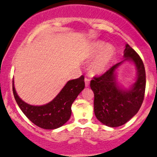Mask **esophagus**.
<instances>
[{"label": "esophagus", "mask_w": 157, "mask_h": 157, "mask_svg": "<svg viewBox=\"0 0 157 157\" xmlns=\"http://www.w3.org/2000/svg\"><path fill=\"white\" fill-rule=\"evenodd\" d=\"M84 82H85V86L86 87H88L90 85V79L87 78H84Z\"/></svg>", "instance_id": "34e87169"}]
</instances>
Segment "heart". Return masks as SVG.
Returning <instances> with one entry per match:
<instances>
[{
    "label": "heart",
    "mask_w": 157,
    "mask_h": 157,
    "mask_svg": "<svg viewBox=\"0 0 157 157\" xmlns=\"http://www.w3.org/2000/svg\"><path fill=\"white\" fill-rule=\"evenodd\" d=\"M101 54L90 67L91 72L94 74L103 73L107 69L114 55V49L112 46L105 45L104 42H97L93 44L91 57L95 58Z\"/></svg>",
    "instance_id": "b5f03b06"
}]
</instances>
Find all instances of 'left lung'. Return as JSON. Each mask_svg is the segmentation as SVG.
Returning a JSON list of instances; mask_svg holds the SVG:
<instances>
[{"label":"left lung","mask_w":157,"mask_h":157,"mask_svg":"<svg viewBox=\"0 0 157 157\" xmlns=\"http://www.w3.org/2000/svg\"><path fill=\"white\" fill-rule=\"evenodd\" d=\"M124 61L131 60L137 69L136 82L130 90L118 86L115 70L121 63L113 65L100 76L93 77L90 87L94 93V113L98 121L105 125L116 128L123 125L140 109L145 97V70L137 52L126 44Z\"/></svg>","instance_id":"left-lung-1"}]
</instances>
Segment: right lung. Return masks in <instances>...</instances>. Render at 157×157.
Wrapping results in <instances>:
<instances>
[{
	"mask_svg": "<svg viewBox=\"0 0 157 157\" xmlns=\"http://www.w3.org/2000/svg\"><path fill=\"white\" fill-rule=\"evenodd\" d=\"M84 77L70 80L63 87L58 96L42 106H33L22 101L17 95L12 81V91L17 105L33 124L43 129H56L70 119L71 105L84 88Z\"/></svg>",
	"mask_w": 157,
	"mask_h": 157,
	"instance_id": "right-lung-1",
	"label": "right lung"
}]
</instances>
